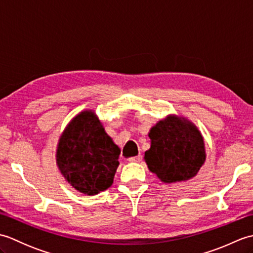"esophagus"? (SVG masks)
<instances>
[{"label":"esophagus","mask_w":253,"mask_h":253,"mask_svg":"<svg viewBox=\"0 0 253 253\" xmlns=\"http://www.w3.org/2000/svg\"><path fill=\"white\" fill-rule=\"evenodd\" d=\"M142 160V157L140 154L139 155H137V157H133V158H130V159H128V161H129V162H140V161Z\"/></svg>","instance_id":"obj_1"}]
</instances>
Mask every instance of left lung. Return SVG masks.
I'll return each instance as SVG.
<instances>
[{
	"mask_svg": "<svg viewBox=\"0 0 253 253\" xmlns=\"http://www.w3.org/2000/svg\"><path fill=\"white\" fill-rule=\"evenodd\" d=\"M151 147L144 152L148 169L166 184L195 177L206 161L201 132L184 117L169 115L149 132Z\"/></svg>",
	"mask_w": 253,
	"mask_h": 253,
	"instance_id": "8db88e82",
	"label": "left lung"
}]
</instances>
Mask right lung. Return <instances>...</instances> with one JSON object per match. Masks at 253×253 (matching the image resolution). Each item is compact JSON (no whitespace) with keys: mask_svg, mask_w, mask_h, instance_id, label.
Wrapping results in <instances>:
<instances>
[{"mask_svg":"<svg viewBox=\"0 0 253 253\" xmlns=\"http://www.w3.org/2000/svg\"><path fill=\"white\" fill-rule=\"evenodd\" d=\"M121 149L105 132L95 113L80 112L66 126L56 150L62 175L77 191L98 195L113 184Z\"/></svg>","mask_w":253,"mask_h":253,"instance_id":"obj_1","label":"right lung"}]
</instances>
